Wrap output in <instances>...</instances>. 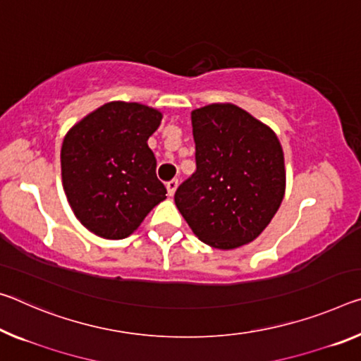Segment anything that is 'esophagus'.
<instances>
[{
    "instance_id": "34e87169",
    "label": "esophagus",
    "mask_w": 361,
    "mask_h": 361,
    "mask_svg": "<svg viewBox=\"0 0 361 361\" xmlns=\"http://www.w3.org/2000/svg\"><path fill=\"white\" fill-rule=\"evenodd\" d=\"M176 188H178V180H170L167 183V191H169L170 196H173L175 191H176Z\"/></svg>"
}]
</instances>
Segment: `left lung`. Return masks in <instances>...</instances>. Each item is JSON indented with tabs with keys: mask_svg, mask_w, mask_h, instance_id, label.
Segmentation results:
<instances>
[{
	"mask_svg": "<svg viewBox=\"0 0 361 361\" xmlns=\"http://www.w3.org/2000/svg\"><path fill=\"white\" fill-rule=\"evenodd\" d=\"M191 122L196 171L176 190V207L212 247L254 241L284 196V157L276 135L233 104L196 109Z\"/></svg>",
	"mask_w": 361,
	"mask_h": 361,
	"instance_id": "left-lung-1",
	"label": "left lung"
}]
</instances>
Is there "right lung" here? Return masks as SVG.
Here are the masks:
<instances>
[{"instance_id": "add662e5", "label": "right lung", "mask_w": 361, "mask_h": 361, "mask_svg": "<svg viewBox=\"0 0 361 361\" xmlns=\"http://www.w3.org/2000/svg\"><path fill=\"white\" fill-rule=\"evenodd\" d=\"M162 114L138 102H107L66 135L61 149L68 204L90 231L123 239L167 197L147 146Z\"/></svg>"}]
</instances>
